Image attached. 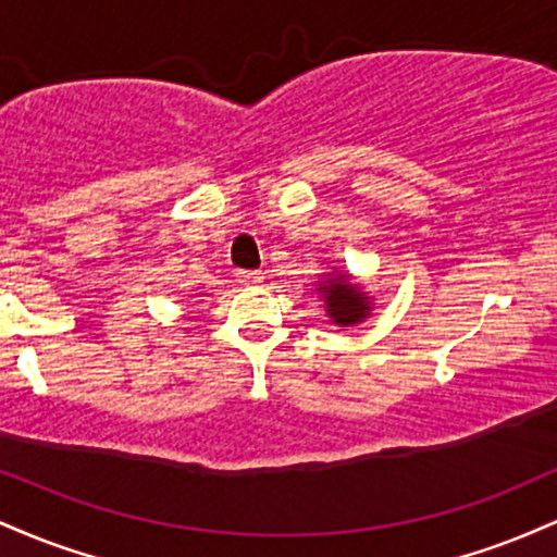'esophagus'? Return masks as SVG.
<instances>
[{"label":"esophagus","instance_id":"obj_1","mask_svg":"<svg viewBox=\"0 0 557 557\" xmlns=\"http://www.w3.org/2000/svg\"><path fill=\"white\" fill-rule=\"evenodd\" d=\"M238 283H243V285H261V283H264V272H261V270L238 272Z\"/></svg>","mask_w":557,"mask_h":557}]
</instances>
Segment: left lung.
I'll use <instances>...</instances> for the list:
<instances>
[{"instance_id":"obj_1","label":"left lung","mask_w":557,"mask_h":557,"mask_svg":"<svg viewBox=\"0 0 557 557\" xmlns=\"http://www.w3.org/2000/svg\"><path fill=\"white\" fill-rule=\"evenodd\" d=\"M317 293L324 300V311L335 327H356L374 311V298L367 296L359 283H354V274L337 272L335 267L332 272L319 274Z\"/></svg>"}]
</instances>
